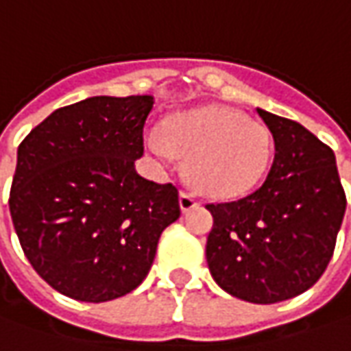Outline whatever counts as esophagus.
Segmentation results:
<instances>
[{"instance_id":"obj_1","label":"esophagus","mask_w":351,"mask_h":351,"mask_svg":"<svg viewBox=\"0 0 351 351\" xmlns=\"http://www.w3.org/2000/svg\"><path fill=\"white\" fill-rule=\"evenodd\" d=\"M178 204H180V210L186 213L190 212L192 208H196V206H198V199L194 198L190 192H180V196H178Z\"/></svg>"}]
</instances>
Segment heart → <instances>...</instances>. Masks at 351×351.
Instances as JSON below:
<instances>
[{
    "label": "heart",
    "mask_w": 351,
    "mask_h": 351,
    "mask_svg": "<svg viewBox=\"0 0 351 351\" xmlns=\"http://www.w3.org/2000/svg\"><path fill=\"white\" fill-rule=\"evenodd\" d=\"M145 145L163 163L182 157L188 182L217 199L252 192L268 173L274 152L268 128L219 104L171 116L163 130L145 136Z\"/></svg>",
    "instance_id": "b5f03b06"
}]
</instances>
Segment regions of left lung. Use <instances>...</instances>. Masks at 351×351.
I'll list each match as a JSON object with an SVG mask.
<instances>
[{"instance_id":"left-lung-1","label":"left lung","mask_w":351,"mask_h":351,"mask_svg":"<svg viewBox=\"0 0 351 351\" xmlns=\"http://www.w3.org/2000/svg\"><path fill=\"white\" fill-rule=\"evenodd\" d=\"M256 112L274 138L272 167L252 194L206 206V260L229 295L270 305L307 291L326 270L346 194L328 145L299 122Z\"/></svg>"}]
</instances>
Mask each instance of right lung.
Listing matches in <instances>:
<instances>
[{
    "mask_svg": "<svg viewBox=\"0 0 351 351\" xmlns=\"http://www.w3.org/2000/svg\"><path fill=\"white\" fill-rule=\"evenodd\" d=\"M152 95L58 108L17 149L9 212L32 268L64 295L103 303L149 274L180 217L178 190L138 175Z\"/></svg>",
    "mask_w": 351,
    "mask_h": 351,
    "instance_id": "obj_1",
    "label": "right lung"
}]
</instances>
